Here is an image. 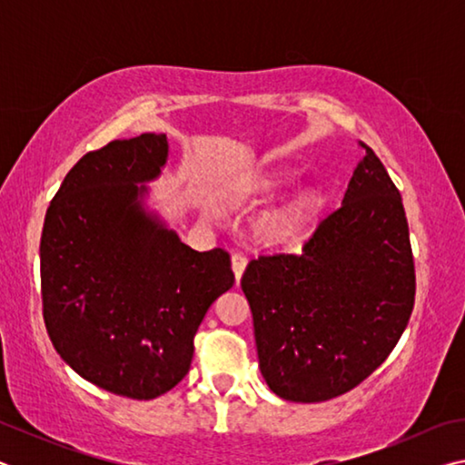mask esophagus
I'll list each match as a JSON object with an SVG mask.
<instances>
[{
    "label": "esophagus",
    "mask_w": 465,
    "mask_h": 465,
    "mask_svg": "<svg viewBox=\"0 0 465 465\" xmlns=\"http://www.w3.org/2000/svg\"><path fill=\"white\" fill-rule=\"evenodd\" d=\"M246 264H248V258L240 254V252H235V254L232 256V269H233V274H235V281H238V282L242 279L243 269H246Z\"/></svg>",
    "instance_id": "1"
}]
</instances>
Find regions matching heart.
Masks as SVG:
<instances>
[{
	"label": "heart",
	"mask_w": 465,
	"mask_h": 465,
	"mask_svg": "<svg viewBox=\"0 0 465 465\" xmlns=\"http://www.w3.org/2000/svg\"><path fill=\"white\" fill-rule=\"evenodd\" d=\"M277 186L272 180H261L258 191L269 193ZM318 209V196L313 191L297 193L287 204H282L279 211H274L264 219L262 232L266 238L274 243H291L305 232L310 225L313 213Z\"/></svg>",
	"instance_id": "obj_1"
}]
</instances>
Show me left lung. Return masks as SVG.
<instances>
[{
	"label": "left lung",
	"instance_id": "left-lung-1",
	"mask_svg": "<svg viewBox=\"0 0 465 465\" xmlns=\"http://www.w3.org/2000/svg\"><path fill=\"white\" fill-rule=\"evenodd\" d=\"M342 204L302 254L250 261L242 274L258 361L291 402H324L367 380L398 344L416 293L402 196L363 141Z\"/></svg>",
	"mask_w": 465,
	"mask_h": 465
}]
</instances>
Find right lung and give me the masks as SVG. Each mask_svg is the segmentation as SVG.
<instances>
[{
    "label": "right lung",
    "mask_w": 465,
    "mask_h": 465,
    "mask_svg": "<svg viewBox=\"0 0 465 465\" xmlns=\"http://www.w3.org/2000/svg\"><path fill=\"white\" fill-rule=\"evenodd\" d=\"M166 157L163 133L88 152L53 196L41 235L54 351L84 380L133 400L183 381L204 313L235 281L223 248L196 252L141 209L137 184Z\"/></svg>",
    "instance_id": "add662e5"
}]
</instances>
